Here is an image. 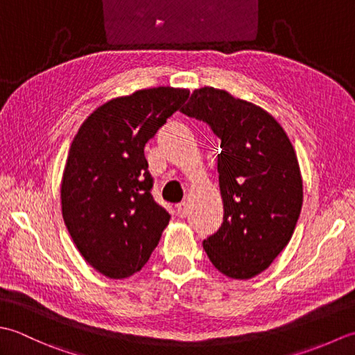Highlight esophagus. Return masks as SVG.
Masks as SVG:
<instances>
[{"label":"esophagus","instance_id":"obj_1","mask_svg":"<svg viewBox=\"0 0 355 355\" xmlns=\"http://www.w3.org/2000/svg\"><path fill=\"white\" fill-rule=\"evenodd\" d=\"M176 209H178L179 218H185V216L188 214V211H190V207H188L187 202H180V204L176 205Z\"/></svg>","mask_w":355,"mask_h":355}]
</instances>
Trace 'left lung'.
I'll return each instance as SVG.
<instances>
[{
  "label": "left lung",
  "mask_w": 355,
  "mask_h": 355,
  "mask_svg": "<svg viewBox=\"0 0 355 355\" xmlns=\"http://www.w3.org/2000/svg\"><path fill=\"white\" fill-rule=\"evenodd\" d=\"M180 112L220 139L223 222L204 241L211 263L231 279L265 271L291 239L303 202L297 156L285 130L263 108L202 87Z\"/></svg>",
  "instance_id": "8db88e82"
}]
</instances>
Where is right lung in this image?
Returning a JSON list of instances; mask_svg holds the SVG:
<instances>
[{"label":"right lung","instance_id":"add662e5","mask_svg":"<svg viewBox=\"0 0 355 355\" xmlns=\"http://www.w3.org/2000/svg\"><path fill=\"white\" fill-rule=\"evenodd\" d=\"M190 96L155 87L114 98L79 127L61 182L62 218L81 256L110 279L141 271L168 225L144 147Z\"/></svg>","mask_w":355,"mask_h":355}]
</instances>
